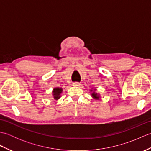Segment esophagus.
Wrapping results in <instances>:
<instances>
[{"mask_svg":"<svg viewBox=\"0 0 151 151\" xmlns=\"http://www.w3.org/2000/svg\"><path fill=\"white\" fill-rule=\"evenodd\" d=\"M73 85L74 86H81V84H80V83H78V82H73Z\"/></svg>","mask_w":151,"mask_h":151,"instance_id":"1","label":"esophagus"}]
</instances>
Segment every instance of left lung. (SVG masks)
<instances>
[{"label":"left lung","instance_id":"obj_1","mask_svg":"<svg viewBox=\"0 0 151 151\" xmlns=\"http://www.w3.org/2000/svg\"><path fill=\"white\" fill-rule=\"evenodd\" d=\"M91 92V96L93 99H94L95 100H100L101 95L98 93H97V89L95 88H91L90 89Z\"/></svg>","mask_w":151,"mask_h":151}]
</instances>
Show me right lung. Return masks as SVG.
<instances>
[{"mask_svg":"<svg viewBox=\"0 0 151 151\" xmlns=\"http://www.w3.org/2000/svg\"><path fill=\"white\" fill-rule=\"evenodd\" d=\"M63 92V89L62 88H54L52 91V96L55 100H58L61 97V93Z\"/></svg>","mask_w":151,"mask_h":151,"instance_id":"right-lung-1","label":"right lung"}]
</instances>
